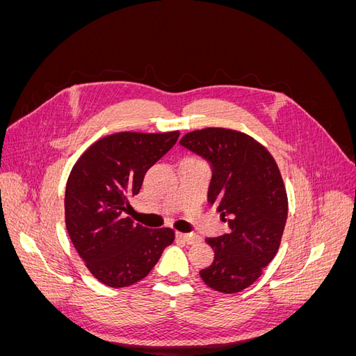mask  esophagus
Here are the masks:
<instances>
[{"mask_svg": "<svg viewBox=\"0 0 356 356\" xmlns=\"http://www.w3.org/2000/svg\"><path fill=\"white\" fill-rule=\"evenodd\" d=\"M178 239L186 242L188 245H195V243H199L200 242V236L197 234H191V233H178Z\"/></svg>", "mask_w": 356, "mask_h": 356, "instance_id": "1", "label": "esophagus"}]
</instances>
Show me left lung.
I'll list each match as a JSON object with an SVG mask.
<instances>
[{
	"label": "left lung",
	"instance_id": "left-lung-1",
	"mask_svg": "<svg viewBox=\"0 0 356 356\" xmlns=\"http://www.w3.org/2000/svg\"><path fill=\"white\" fill-rule=\"evenodd\" d=\"M179 144L212 165L209 202L230 232L207 242L213 263L200 270L203 282L224 294L241 293L263 275L281 246L288 217L284 179L268 149L239 131L204 127Z\"/></svg>",
	"mask_w": 356,
	"mask_h": 356
}]
</instances>
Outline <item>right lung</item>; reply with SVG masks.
<instances>
[{"label": "right lung", "mask_w": 356, "mask_h": 356, "mask_svg": "<svg viewBox=\"0 0 356 356\" xmlns=\"http://www.w3.org/2000/svg\"><path fill=\"white\" fill-rule=\"evenodd\" d=\"M178 136V131L113 134L93 143L72 166L65 190L67 230L99 282L123 288L143 281L175 241L172 229H147L123 212L141 190L145 172Z\"/></svg>", "instance_id": "right-lung-1"}]
</instances>
